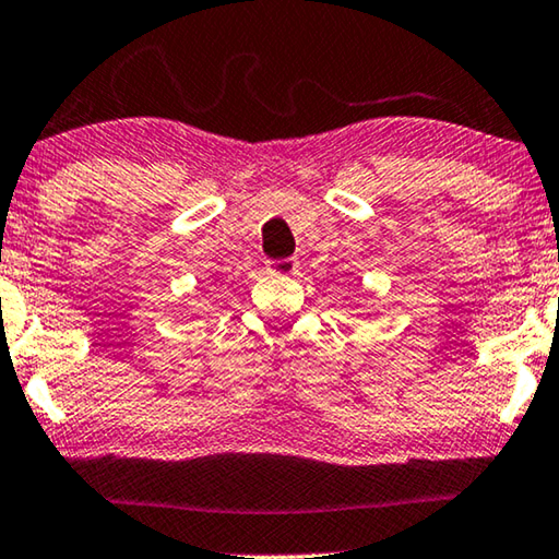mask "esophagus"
<instances>
[{
	"mask_svg": "<svg viewBox=\"0 0 559 559\" xmlns=\"http://www.w3.org/2000/svg\"><path fill=\"white\" fill-rule=\"evenodd\" d=\"M296 269H298L296 258H281V261L269 263V273H273V276H294Z\"/></svg>",
	"mask_w": 559,
	"mask_h": 559,
	"instance_id": "esophagus-1",
	"label": "esophagus"
}]
</instances>
